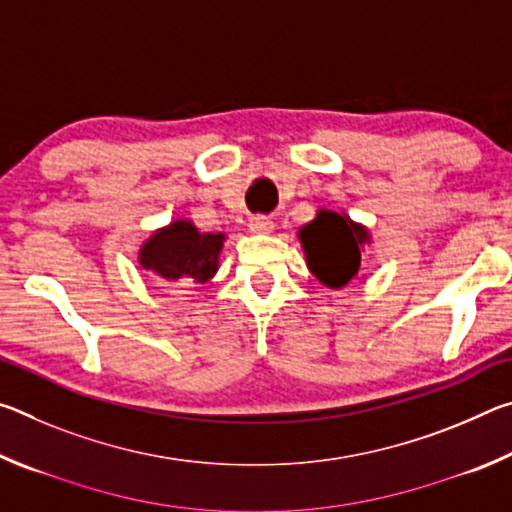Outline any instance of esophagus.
I'll return each instance as SVG.
<instances>
[{
	"instance_id": "esophagus-1",
	"label": "esophagus",
	"mask_w": 512,
	"mask_h": 512,
	"mask_svg": "<svg viewBox=\"0 0 512 512\" xmlns=\"http://www.w3.org/2000/svg\"><path fill=\"white\" fill-rule=\"evenodd\" d=\"M248 228H250V232H255V235H271L275 223L268 219V216H253L248 223Z\"/></svg>"
}]
</instances>
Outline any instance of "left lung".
<instances>
[{
	"label": "left lung",
	"instance_id": "left-lung-1",
	"mask_svg": "<svg viewBox=\"0 0 512 512\" xmlns=\"http://www.w3.org/2000/svg\"><path fill=\"white\" fill-rule=\"evenodd\" d=\"M298 239L311 275L329 289L357 280L363 250L372 244L366 225L334 210H318L298 230Z\"/></svg>",
	"mask_w": 512,
	"mask_h": 512
}]
</instances>
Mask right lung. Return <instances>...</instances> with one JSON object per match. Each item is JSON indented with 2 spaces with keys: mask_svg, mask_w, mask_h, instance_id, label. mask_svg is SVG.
<instances>
[{
  "mask_svg": "<svg viewBox=\"0 0 512 512\" xmlns=\"http://www.w3.org/2000/svg\"><path fill=\"white\" fill-rule=\"evenodd\" d=\"M225 232H201L192 219L153 230L137 250V264L162 284H205L219 271Z\"/></svg>",
  "mask_w": 512,
  "mask_h": 512,
  "instance_id": "obj_1",
  "label": "right lung"
}]
</instances>
